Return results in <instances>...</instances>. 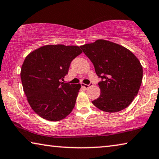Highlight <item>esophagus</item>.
I'll list each match as a JSON object with an SVG mask.
<instances>
[{
    "label": "esophagus",
    "instance_id": "34e87169",
    "mask_svg": "<svg viewBox=\"0 0 159 159\" xmlns=\"http://www.w3.org/2000/svg\"><path fill=\"white\" fill-rule=\"evenodd\" d=\"M93 85V84L92 83H90V84H89V85H87V84H82V86L84 87V88H85V89H88V88H89L90 85Z\"/></svg>",
    "mask_w": 159,
    "mask_h": 159
}]
</instances>
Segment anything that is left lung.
Masks as SVG:
<instances>
[{
    "label": "left lung",
    "mask_w": 159,
    "mask_h": 159,
    "mask_svg": "<svg viewBox=\"0 0 159 159\" xmlns=\"http://www.w3.org/2000/svg\"><path fill=\"white\" fill-rule=\"evenodd\" d=\"M94 65L100 95L92 103L106 112H117L132 103L143 78L142 64L125 47L105 39L80 46Z\"/></svg>",
    "instance_id": "1"
}]
</instances>
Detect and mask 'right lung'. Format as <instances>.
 Masks as SVG:
<instances>
[{
  "mask_svg": "<svg viewBox=\"0 0 159 159\" xmlns=\"http://www.w3.org/2000/svg\"><path fill=\"white\" fill-rule=\"evenodd\" d=\"M81 53L78 46L49 44L25 58L20 72L22 87L30 107L41 117L59 121L74 109L81 85L61 80L72 60Z\"/></svg>",
  "mask_w": 159,
  "mask_h": 159,
  "instance_id": "add662e5",
  "label": "right lung"
}]
</instances>
